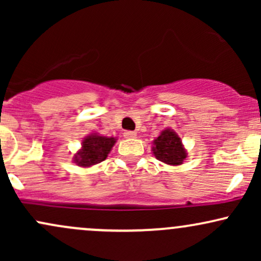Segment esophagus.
Returning a JSON list of instances; mask_svg holds the SVG:
<instances>
[{
    "instance_id": "34e87169",
    "label": "esophagus",
    "mask_w": 261,
    "mask_h": 261,
    "mask_svg": "<svg viewBox=\"0 0 261 261\" xmlns=\"http://www.w3.org/2000/svg\"><path fill=\"white\" fill-rule=\"evenodd\" d=\"M136 133L135 131H125L124 133V137L125 139H134V137H136Z\"/></svg>"
}]
</instances>
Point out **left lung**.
Listing matches in <instances>:
<instances>
[{
    "instance_id": "obj_1",
    "label": "left lung",
    "mask_w": 261,
    "mask_h": 261,
    "mask_svg": "<svg viewBox=\"0 0 261 261\" xmlns=\"http://www.w3.org/2000/svg\"><path fill=\"white\" fill-rule=\"evenodd\" d=\"M152 151L158 161L170 164V166L182 164V162L187 158V151L182 146L180 137L170 128L162 131L160 136L153 141Z\"/></svg>"
}]
</instances>
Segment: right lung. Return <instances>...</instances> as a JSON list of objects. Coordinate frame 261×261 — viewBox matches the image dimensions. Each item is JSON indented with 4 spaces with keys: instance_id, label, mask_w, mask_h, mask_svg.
I'll return each mask as SVG.
<instances>
[{
    "instance_id": "right-lung-1",
    "label": "right lung",
    "mask_w": 261,
    "mask_h": 261,
    "mask_svg": "<svg viewBox=\"0 0 261 261\" xmlns=\"http://www.w3.org/2000/svg\"><path fill=\"white\" fill-rule=\"evenodd\" d=\"M115 142V137L100 136L98 134L88 135L82 141V148L73 155V162L85 168L100 163L110 153Z\"/></svg>"
}]
</instances>
